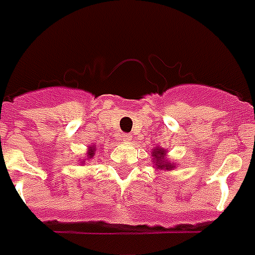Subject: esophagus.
<instances>
[{
	"label": "esophagus",
	"mask_w": 255,
	"mask_h": 255,
	"mask_svg": "<svg viewBox=\"0 0 255 255\" xmlns=\"http://www.w3.org/2000/svg\"><path fill=\"white\" fill-rule=\"evenodd\" d=\"M119 139L122 141H131L132 140V136L129 133H120Z\"/></svg>",
	"instance_id": "obj_1"
}]
</instances>
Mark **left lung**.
I'll return each mask as SVG.
<instances>
[{"mask_svg":"<svg viewBox=\"0 0 255 255\" xmlns=\"http://www.w3.org/2000/svg\"><path fill=\"white\" fill-rule=\"evenodd\" d=\"M151 156H152L153 168H156L158 171H171L175 170L176 167L174 162H171L167 158V149L163 147H153Z\"/></svg>","mask_w":255,"mask_h":255,"instance_id":"1","label":"left lung"}]
</instances>
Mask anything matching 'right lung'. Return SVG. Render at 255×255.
Returning <instances> with one entry per match:
<instances>
[{
    "mask_svg": "<svg viewBox=\"0 0 255 255\" xmlns=\"http://www.w3.org/2000/svg\"><path fill=\"white\" fill-rule=\"evenodd\" d=\"M95 152H96V145H88V151H87V153H85V159H80L79 160V163L80 164H84L87 160H91V159H93V156H95Z\"/></svg>",
    "mask_w": 255,
    "mask_h": 255,
    "instance_id": "right-lung-1",
    "label": "right lung"
}]
</instances>
